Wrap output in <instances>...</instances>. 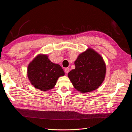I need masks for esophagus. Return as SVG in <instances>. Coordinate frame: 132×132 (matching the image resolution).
I'll return each instance as SVG.
<instances>
[{
  "instance_id": "esophagus-1",
  "label": "esophagus",
  "mask_w": 132,
  "mask_h": 132,
  "mask_svg": "<svg viewBox=\"0 0 132 132\" xmlns=\"http://www.w3.org/2000/svg\"><path fill=\"white\" fill-rule=\"evenodd\" d=\"M69 71H70V69L68 68V67L65 69V72H66V73H68L69 72Z\"/></svg>"
}]
</instances>
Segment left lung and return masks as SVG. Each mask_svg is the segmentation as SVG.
Here are the masks:
<instances>
[{
	"instance_id": "1",
	"label": "left lung",
	"mask_w": 132,
	"mask_h": 132,
	"mask_svg": "<svg viewBox=\"0 0 132 132\" xmlns=\"http://www.w3.org/2000/svg\"><path fill=\"white\" fill-rule=\"evenodd\" d=\"M75 69L68 73L73 87L81 93L92 92L98 88L104 80L106 66L103 57L91 48L78 56Z\"/></svg>"
}]
</instances>
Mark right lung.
<instances>
[{
  "mask_svg": "<svg viewBox=\"0 0 132 132\" xmlns=\"http://www.w3.org/2000/svg\"><path fill=\"white\" fill-rule=\"evenodd\" d=\"M48 57L47 55L39 54L28 66L29 80L34 87L42 91L53 88L58 78L65 75L62 67L52 62Z\"/></svg>",
  "mask_w": 132,
  "mask_h": 132,
  "instance_id": "right-lung-1",
  "label": "right lung"
}]
</instances>
